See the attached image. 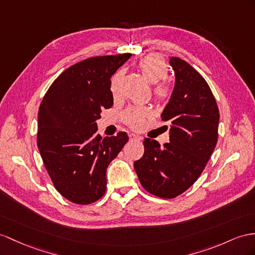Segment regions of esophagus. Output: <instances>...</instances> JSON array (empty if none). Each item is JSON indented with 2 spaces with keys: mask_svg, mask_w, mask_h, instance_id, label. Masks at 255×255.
<instances>
[{
  "mask_svg": "<svg viewBox=\"0 0 255 255\" xmlns=\"http://www.w3.org/2000/svg\"><path fill=\"white\" fill-rule=\"evenodd\" d=\"M141 139H142L141 136L136 135V134H134V133H130V134H129V140H131V141H133V140H141Z\"/></svg>",
  "mask_w": 255,
  "mask_h": 255,
  "instance_id": "34e87169",
  "label": "esophagus"
}]
</instances>
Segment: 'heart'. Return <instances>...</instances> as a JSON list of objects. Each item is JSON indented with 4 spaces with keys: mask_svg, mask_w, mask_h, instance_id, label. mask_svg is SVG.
I'll use <instances>...</instances> for the list:
<instances>
[{
    "mask_svg": "<svg viewBox=\"0 0 255 255\" xmlns=\"http://www.w3.org/2000/svg\"><path fill=\"white\" fill-rule=\"evenodd\" d=\"M139 68L142 75L151 84H156L153 89L154 97L157 101L167 99L170 94L167 83L160 82L165 80L169 73V68L165 60L157 55H148L139 62ZM123 76V71L120 70L111 78V93L114 97L119 95L120 83ZM149 116V111L146 108H130L123 115L124 122L130 128L140 129L146 122Z\"/></svg>",
    "mask_w": 255,
    "mask_h": 255,
    "instance_id": "b5f03b06",
    "label": "heart"
}]
</instances>
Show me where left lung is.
<instances>
[{
    "label": "left lung",
    "instance_id": "1",
    "mask_svg": "<svg viewBox=\"0 0 255 255\" xmlns=\"http://www.w3.org/2000/svg\"><path fill=\"white\" fill-rule=\"evenodd\" d=\"M175 84L161 121L170 124L169 143L144 139V154L134 161L141 185L160 198L188 190L210 159L218 142L220 113L208 83L191 64L170 58ZM168 129V126H166Z\"/></svg>",
    "mask_w": 255,
    "mask_h": 255
}]
</instances>
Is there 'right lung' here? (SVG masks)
<instances>
[{
	"label": "right lung",
	"mask_w": 255,
	"mask_h": 255,
	"mask_svg": "<svg viewBox=\"0 0 255 255\" xmlns=\"http://www.w3.org/2000/svg\"><path fill=\"white\" fill-rule=\"evenodd\" d=\"M130 54L98 56L58 76L38 109L37 147L56 190L89 205L107 190V168L128 141L126 132L101 138L96 121L113 106L111 81Z\"/></svg>",
	"instance_id": "add662e5"
}]
</instances>
